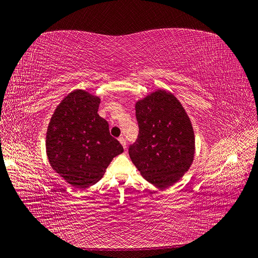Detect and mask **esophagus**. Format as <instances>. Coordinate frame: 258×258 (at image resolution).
<instances>
[{"label":"esophagus","mask_w":258,"mask_h":258,"mask_svg":"<svg viewBox=\"0 0 258 258\" xmlns=\"http://www.w3.org/2000/svg\"><path fill=\"white\" fill-rule=\"evenodd\" d=\"M119 141H120V144L122 145V147L124 149H126V140H125V138H124L123 136H121V137H119Z\"/></svg>","instance_id":"obj_1"}]
</instances>
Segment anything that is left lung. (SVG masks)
<instances>
[{
  "label": "left lung",
  "mask_w": 258,
  "mask_h": 258,
  "mask_svg": "<svg viewBox=\"0 0 258 258\" xmlns=\"http://www.w3.org/2000/svg\"><path fill=\"white\" fill-rule=\"evenodd\" d=\"M139 134L130 146L133 164L158 188L176 183L191 166L195 133L182 104L172 93L157 90L136 103Z\"/></svg>",
  "instance_id": "left-lung-1"
}]
</instances>
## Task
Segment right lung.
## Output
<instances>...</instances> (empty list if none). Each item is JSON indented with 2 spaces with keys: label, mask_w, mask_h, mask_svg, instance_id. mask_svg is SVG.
I'll list each match as a JSON object with an SVG mask.
<instances>
[{
  "label": "right lung",
  "mask_w": 258,
  "mask_h": 258,
  "mask_svg": "<svg viewBox=\"0 0 258 258\" xmlns=\"http://www.w3.org/2000/svg\"><path fill=\"white\" fill-rule=\"evenodd\" d=\"M100 98L74 90L55 109L46 132L50 165L67 183L85 189L100 180L123 147L99 116Z\"/></svg>",
  "instance_id": "right-lung-1"
}]
</instances>
